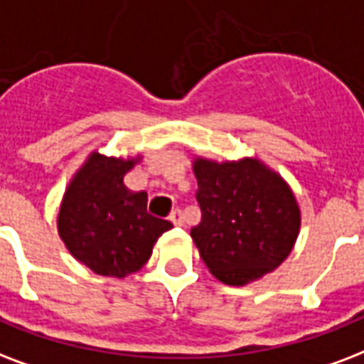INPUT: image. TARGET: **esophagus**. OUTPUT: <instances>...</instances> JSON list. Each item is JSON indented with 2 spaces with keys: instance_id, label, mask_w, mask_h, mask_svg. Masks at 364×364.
I'll use <instances>...</instances> for the list:
<instances>
[{
  "instance_id": "34e87169",
  "label": "esophagus",
  "mask_w": 364,
  "mask_h": 364,
  "mask_svg": "<svg viewBox=\"0 0 364 364\" xmlns=\"http://www.w3.org/2000/svg\"><path fill=\"white\" fill-rule=\"evenodd\" d=\"M170 219H171V223H173V225H183V212H181V210H179V208H177V210H173V212H171V215H170Z\"/></svg>"
}]
</instances>
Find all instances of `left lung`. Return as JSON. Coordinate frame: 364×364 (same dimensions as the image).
<instances>
[{
	"instance_id": "left-lung-1",
	"label": "left lung",
	"mask_w": 364,
	"mask_h": 364,
	"mask_svg": "<svg viewBox=\"0 0 364 364\" xmlns=\"http://www.w3.org/2000/svg\"><path fill=\"white\" fill-rule=\"evenodd\" d=\"M193 171L202 218L191 238L218 281L246 287L292 254L301 210L279 171L256 156H194Z\"/></svg>"
}]
</instances>
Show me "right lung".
<instances>
[{"label":"right lung","instance_id":"1","mask_svg":"<svg viewBox=\"0 0 364 364\" xmlns=\"http://www.w3.org/2000/svg\"><path fill=\"white\" fill-rule=\"evenodd\" d=\"M141 162L143 154L107 156L93 149L66 185L57 231L70 256L95 274L137 273L160 235L173 227L146 212L145 191L126 187L124 177Z\"/></svg>","mask_w":364,"mask_h":364}]
</instances>
